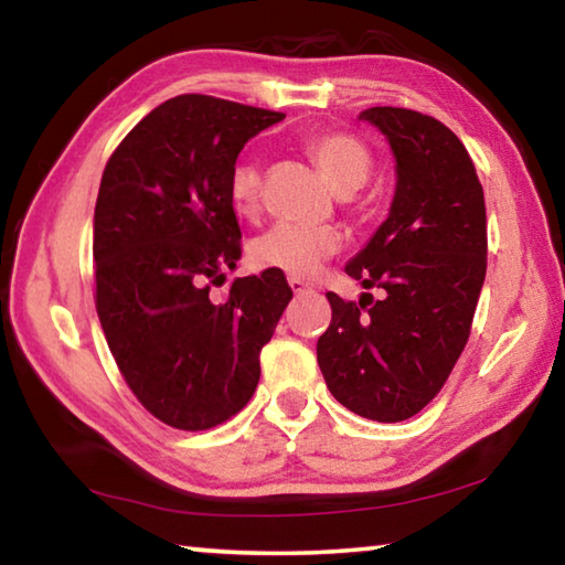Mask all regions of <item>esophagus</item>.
Here are the masks:
<instances>
[{
  "label": "esophagus",
  "instance_id": "esophagus-1",
  "mask_svg": "<svg viewBox=\"0 0 565 565\" xmlns=\"http://www.w3.org/2000/svg\"><path fill=\"white\" fill-rule=\"evenodd\" d=\"M289 286H291V291H294L296 296H299V294H306V291H311V286H309V284L301 281V279H294V276L289 279Z\"/></svg>",
  "mask_w": 565,
  "mask_h": 565
}]
</instances>
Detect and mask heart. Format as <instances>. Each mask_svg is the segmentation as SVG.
<instances>
[{
  "mask_svg": "<svg viewBox=\"0 0 565 565\" xmlns=\"http://www.w3.org/2000/svg\"><path fill=\"white\" fill-rule=\"evenodd\" d=\"M306 151L317 161L333 191L353 194L371 179L374 157L369 147L343 131H319L306 139ZM228 199L238 216H254L262 206V167L254 159H238L228 171ZM343 236L337 226H303L279 222L248 246L256 269H274L294 279H313L323 264L341 252Z\"/></svg>",
  "mask_w": 565,
  "mask_h": 565,
  "instance_id": "heart-1",
  "label": "heart"
}]
</instances>
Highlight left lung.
I'll return each mask as SVG.
<instances>
[{
	"label": "left lung",
	"mask_w": 565,
	"mask_h": 565,
	"mask_svg": "<svg viewBox=\"0 0 565 565\" xmlns=\"http://www.w3.org/2000/svg\"><path fill=\"white\" fill-rule=\"evenodd\" d=\"M396 157V196L369 246L347 266L366 289L329 291L331 323L317 343L327 386L363 418L396 424L431 404L471 337L486 276V202L456 134L428 114L371 107Z\"/></svg>",
	"instance_id": "1"
}]
</instances>
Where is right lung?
I'll use <instances>...</instances> for the list:
<instances>
[{
  "label": "right lung",
  "mask_w": 565,
  "mask_h": 565,
  "mask_svg": "<svg viewBox=\"0 0 565 565\" xmlns=\"http://www.w3.org/2000/svg\"><path fill=\"white\" fill-rule=\"evenodd\" d=\"M281 111L179 94L114 149L94 206V301L131 394L181 431L238 414L259 384L291 286L281 271L212 286L242 256L228 171Z\"/></svg>",
  "instance_id": "right-lung-1"
}]
</instances>
